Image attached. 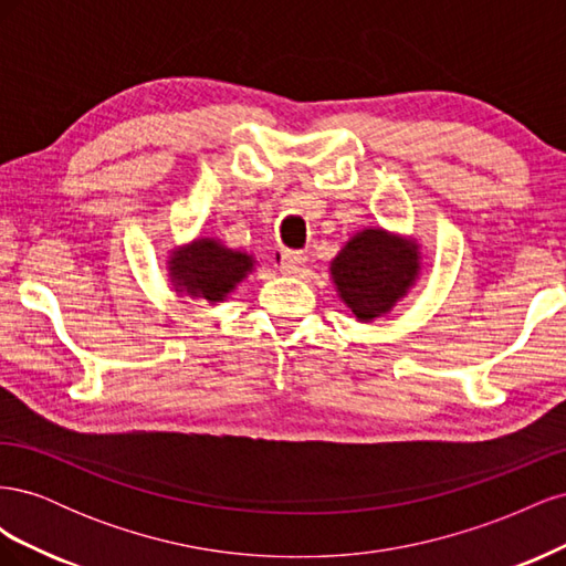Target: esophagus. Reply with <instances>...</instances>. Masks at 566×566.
Segmentation results:
<instances>
[{
    "mask_svg": "<svg viewBox=\"0 0 566 566\" xmlns=\"http://www.w3.org/2000/svg\"><path fill=\"white\" fill-rule=\"evenodd\" d=\"M306 264V256L302 252H293V250H285L279 254V266L287 276H293V273H300Z\"/></svg>",
    "mask_w": 566,
    "mask_h": 566,
    "instance_id": "esophagus-1",
    "label": "esophagus"
}]
</instances>
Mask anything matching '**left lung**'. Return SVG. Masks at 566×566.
I'll use <instances>...</instances> for the list:
<instances>
[{
    "mask_svg": "<svg viewBox=\"0 0 566 566\" xmlns=\"http://www.w3.org/2000/svg\"><path fill=\"white\" fill-rule=\"evenodd\" d=\"M337 297L358 323H375L408 297L420 281L422 252L416 238L366 227L331 260Z\"/></svg>",
    "mask_w": 566,
    "mask_h": 566,
    "instance_id": "left-lung-1",
    "label": "left lung"
}]
</instances>
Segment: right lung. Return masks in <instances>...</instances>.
I'll return each mask as SVG.
<instances>
[{
    "label": "right lung",
    "mask_w": 566,
    "mask_h": 566,
    "mask_svg": "<svg viewBox=\"0 0 566 566\" xmlns=\"http://www.w3.org/2000/svg\"><path fill=\"white\" fill-rule=\"evenodd\" d=\"M167 279L181 300L227 302L233 290L256 269L254 254L229 248L214 235H198L191 243L167 252Z\"/></svg>",
    "instance_id": "add662e5"
}]
</instances>
